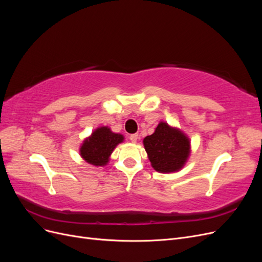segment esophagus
<instances>
[{"instance_id": "obj_1", "label": "esophagus", "mask_w": 262, "mask_h": 262, "mask_svg": "<svg viewBox=\"0 0 262 262\" xmlns=\"http://www.w3.org/2000/svg\"><path fill=\"white\" fill-rule=\"evenodd\" d=\"M138 139H139V136H138L137 133L136 134H131V136H130V141L133 142V143H136V142L138 141Z\"/></svg>"}]
</instances>
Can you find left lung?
Wrapping results in <instances>:
<instances>
[{"mask_svg": "<svg viewBox=\"0 0 262 262\" xmlns=\"http://www.w3.org/2000/svg\"><path fill=\"white\" fill-rule=\"evenodd\" d=\"M144 147L153 168L161 172L179 170L189 156L190 142L181 131L161 122L152 136H147Z\"/></svg>", "mask_w": 262, "mask_h": 262, "instance_id": "left-lung-1", "label": "left lung"}]
</instances>
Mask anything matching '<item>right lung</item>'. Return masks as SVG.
Segmentation results:
<instances>
[{
    "instance_id": "right-lung-1",
    "label": "right lung",
    "mask_w": 262,
    "mask_h": 262,
    "mask_svg": "<svg viewBox=\"0 0 262 262\" xmlns=\"http://www.w3.org/2000/svg\"><path fill=\"white\" fill-rule=\"evenodd\" d=\"M122 141L123 137L121 134L112 132L107 126H101L84 141L80 152L87 163L95 166H104L108 163L109 156L115 147Z\"/></svg>"
}]
</instances>
